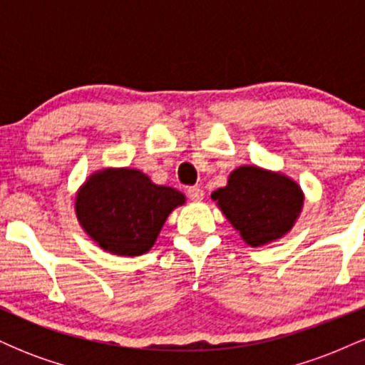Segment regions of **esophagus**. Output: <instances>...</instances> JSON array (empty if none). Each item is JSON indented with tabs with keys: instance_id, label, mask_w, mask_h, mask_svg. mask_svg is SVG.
Returning a JSON list of instances; mask_svg holds the SVG:
<instances>
[{
	"instance_id": "1",
	"label": "esophagus",
	"mask_w": 365,
	"mask_h": 365,
	"mask_svg": "<svg viewBox=\"0 0 365 365\" xmlns=\"http://www.w3.org/2000/svg\"><path fill=\"white\" fill-rule=\"evenodd\" d=\"M187 197L190 200H194V202H200V200H202V197H204L202 188H200V187H188L187 188Z\"/></svg>"
}]
</instances>
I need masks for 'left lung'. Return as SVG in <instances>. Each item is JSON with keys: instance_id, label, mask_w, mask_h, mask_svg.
<instances>
[{"instance_id": "obj_1", "label": "left lung", "mask_w": 365, "mask_h": 365, "mask_svg": "<svg viewBox=\"0 0 365 365\" xmlns=\"http://www.w3.org/2000/svg\"><path fill=\"white\" fill-rule=\"evenodd\" d=\"M226 220L250 247H262L292 232L304 207L295 180L255 165L233 170L228 183L211 194Z\"/></svg>"}]
</instances>
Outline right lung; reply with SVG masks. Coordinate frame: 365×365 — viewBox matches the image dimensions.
<instances>
[{
  "label": "right lung",
  "instance_id": "add662e5",
  "mask_svg": "<svg viewBox=\"0 0 365 365\" xmlns=\"http://www.w3.org/2000/svg\"><path fill=\"white\" fill-rule=\"evenodd\" d=\"M173 187L156 185L135 168L92 171L75 194V216L106 252L137 257L149 252L168 216L185 204Z\"/></svg>",
  "mask_w": 365,
  "mask_h": 365
}]
</instances>
